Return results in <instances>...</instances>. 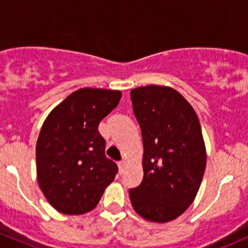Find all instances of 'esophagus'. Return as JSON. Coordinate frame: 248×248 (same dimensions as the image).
I'll use <instances>...</instances> for the list:
<instances>
[{"mask_svg": "<svg viewBox=\"0 0 248 248\" xmlns=\"http://www.w3.org/2000/svg\"><path fill=\"white\" fill-rule=\"evenodd\" d=\"M119 168H120V172H124V168H126V161H120V164H119Z\"/></svg>", "mask_w": 248, "mask_h": 248, "instance_id": "34e87169", "label": "esophagus"}]
</instances>
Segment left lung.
<instances>
[{
	"label": "left lung",
	"mask_w": 248,
	"mask_h": 248,
	"mask_svg": "<svg viewBox=\"0 0 248 248\" xmlns=\"http://www.w3.org/2000/svg\"><path fill=\"white\" fill-rule=\"evenodd\" d=\"M142 129L143 180L129 189L132 207L143 219L168 223L182 214L200 189L205 164L200 120L177 90L147 85L131 90Z\"/></svg>",
	"instance_id": "obj_1"
}]
</instances>
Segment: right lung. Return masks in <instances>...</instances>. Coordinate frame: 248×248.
Segmentation results:
<instances>
[{
  "label": "right lung",
  "mask_w": 248,
  "mask_h": 248,
  "mask_svg": "<svg viewBox=\"0 0 248 248\" xmlns=\"http://www.w3.org/2000/svg\"><path fill=\"white\" fill-rule=\"evenodd\" d=\"M121 96L120 90L82 88L44 121L36 142V177L57 212H90L116 176L117 165L105 156V140L98 126Z\"/></svg>",
  "instance_id": "1"
}]
</instances>
